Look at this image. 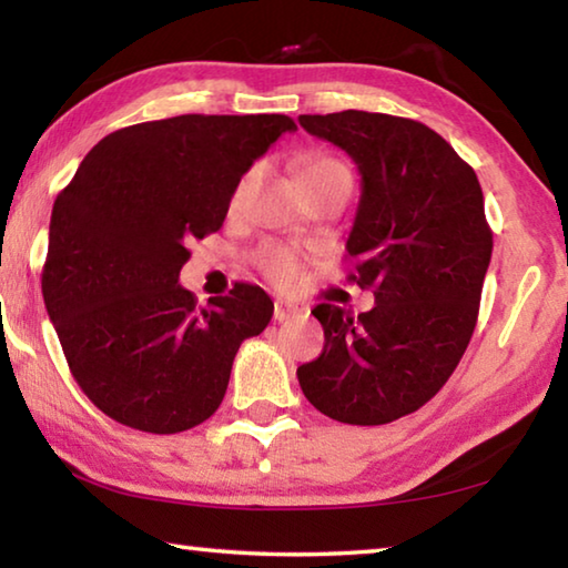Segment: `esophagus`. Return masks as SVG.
<instances>
[{
    "label": "esophagus",
    "instance_id": "obj_1",
    "mask_svg": "<svg viewBox=\"0 0 568 568\" xmlns=\"http://www.w3.org/2000/svg\"><path fill=\"white\" fill-rule=\"evenodd\" d=\"M297 315H303V307H297V305H295V303H291V301H275L273 318H275L277 323L291 321V318H297Z\"/></svg>",
    "mask_w": 568,
    "mask_h": 568
}]
</instances>
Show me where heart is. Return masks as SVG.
Listing matches in <instances>:
<instances>
[{
	"label": "heart",
	"mask_w": 568,
	"mask_h": 568,
	"mask_svg": "<svg viewBox=\"0 0 568 568\" xmlns=\"http://www.w3.org/2000/svg\"><path fill=\"white\" fill-rule=\"evenodd\" d=\"M341 170H345L341 160L321 155V158H313L311 162H307L301 172V180L325 175V172H341ZM257 178H261V170L253 168L235 182L233 195H230V207L240 210L245 205L250 192H253V187L257 185ZM255 261H257V267H261V273L267 277V281H273L275 285L293 287L297 281H301V255H297L291 247L265 245V247H261V253L255 255Z\"/></svg>",
	"instance_id": "b5f03b06"
}]
</instances>
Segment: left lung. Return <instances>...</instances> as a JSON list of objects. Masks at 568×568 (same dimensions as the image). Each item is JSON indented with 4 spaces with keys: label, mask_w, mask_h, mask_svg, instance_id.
I'll list each match as a JSON object with an SVG mask.
<instances>
[{
    "label": "left lung",
    "mask_w": 568,
    "mask_h": 568,
    "mask_svg": "<svg viewBox=\"0 0 568 568\" xmlns=\"http://www.w3.org/2000/svg\"><path fill=\"white\" fill-rule=\"evenodd\" d=\"M297 122L358 165L348 281L376 295L358 318L313 307L325 345L297 381L328 418L381 426L434 398L466 353L494 250L484 192L474 168L416 120L345 110Z\"/></svg>",
    "instance_id": "obj_1"
}]
</instances>
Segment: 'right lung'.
Wrapping results in <instances>:
<instances>
[{"label": "right lung", "instance_id": "add662e5", "mask_svg": "<svg viewBox=\"0 0 568 568\" xmlns=\"http://www.w3.org/2000/svg\"><path fill=\"white\" fill-rule=\"evenodd\" d=\"M285 114H180L108 134L54 200L47 313L74 381L122 426L180 434L227 390L240 343L273 318L263 287L195 295L178 283L192 240L223 227L235 182Z\"/></svg>", "mask_w": 568, "mask_h": 568}]
</instances>
